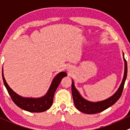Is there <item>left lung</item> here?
<instances>
[{
  "mask_svg": "<svg viewBox=\"0 0 130 130\" xmlns=\"http://www.w3.org/2000/svg\"><path fill=\"white\" fill-rule=\"evenodd\" d=\"M123 55L124 61V72L123 80H122L120 86H119V88L116 91V92L112 96H111L108 99H105V100L96 102H90L86 100L85 99H84L80 95V93L75 88L74 80H72V94L73 100H74V103L75 107L79 111L88 114H93L101 112L104 111L105 109H108L110 106L114 105L119 100L122 94V92H123L124 83H125L127 76V63L125 58H124L123 53Z\"/></svg>",
  "mask_w": 130,
  "mask_h": 130,
  "instance_id": "left-lung-1",
  "label": "left lung"
}]
</instances>
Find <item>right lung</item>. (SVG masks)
<instances>
[{
	"label": "right lung",
	"instance_id": "add662e5",
	"mask_svg": "<svg viewBox=\"0 0 130 130\" xmlns=\"http://www.w3.org/2000/svg\"><path fill=\"white\" fill-rule=\"evenodd\" d=\"M67 75V74L65 72H61L58 73L53 79L48 91L43 96L39 98H26L18 94L9 86L4 76L2 68V79L4 84L12 101L18 107L30 112H42L46 111L51 107L53 102V97L55 91L60 84L61 79Z\"/></svg>",
	"mask_w": 130,
	"mask_h": 130
}]
</instances>
